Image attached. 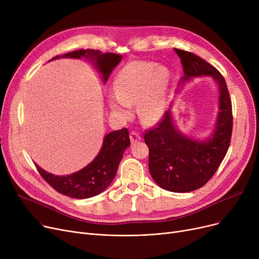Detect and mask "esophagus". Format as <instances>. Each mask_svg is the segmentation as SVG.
I'll list each match as a JSON object with an SVG mask.
<instances>
[{
	"instance_id": "1",
	"label": "esophagus",
	"mask_w": 259,
	"mask_h": 259,
	"mask_svg": "<svg viewBox=\"0 0 259 259\" xmlns=\"http://www.w3.org/2000/svg\"><path fill=\"white\" fill-rule=\"evenodd\" d=\"M141 139H142V137H141V135H140L137 131H132V132L130 133V141H131L132 144L138 143L139 141H141Z\"/></svg>"
}]
</instances>
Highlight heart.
<instances>
[{"mask_svg": "<svg viewBox=\"0 0 259 259\" xmlns=\"http://www.w3.org/2000/svg\"><path fill=\"white\" fill-rule=\"evenodd\" d=\"M169 72L164 67L145 61H134L117 75L110 99L114 111L129 116L132 106L140 102L139 113L147 124H153L164 113Z\"/></svg>", "mask_w": 259, "mask_h": 259, "instance_id": "obj_1", "label": "heart"}]
</instances>
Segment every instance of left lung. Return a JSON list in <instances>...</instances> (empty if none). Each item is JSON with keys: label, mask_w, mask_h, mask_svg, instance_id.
Listing matches in <instances>:
<instances>
[{"label": "left lung", "mask_w": 259, "mask_h": 259, "mask_svg": "<svg viewBox=\"0 0 259 259\" xmlns=\"http://www.w3.org/2000/svg\"><path fill=\"white\" fill-rule=\"evenodd\" d=\"M180 57L186 81L211 75L220 87V113L212 137L198 142L180 133L168 110L153 127L145 132L149 148V171L155 183L171 192H191L205 186L221 166L230 146L233 129L232 103L227 83L214 66L194 53L174 49Z\"/></svg>", "instance_id": "obj_1"}]
</instances>
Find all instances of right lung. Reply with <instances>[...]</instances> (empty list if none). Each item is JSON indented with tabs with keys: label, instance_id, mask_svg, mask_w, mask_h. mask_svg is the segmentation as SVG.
<instances>
[{
	"label": "right lung",
	"instance_id": "add662e5",
	"mask_svg": "<svg viewBox=\"0 0 259 259\" xmlns=\"http://www.w3.org/2000/svg\"><path fill=\"white\" fill-rule=\"evenodd\" d=\"M94 61L98 69L103 74L104 81L108 79L112 70L121 60L116 53H101L94 49H79L68 52L63 56H57L52 60L60 58H75ZM130 146L129 131L122 128L107 134L99 155L84 169L67 176L53 175L35 165L40 176L61 194L72 198H89L103 192L111 184L116 174L124 151Z\"/></svg>",
	"mask_w": 259,
	"mask_h": 259
}]
</instances>
